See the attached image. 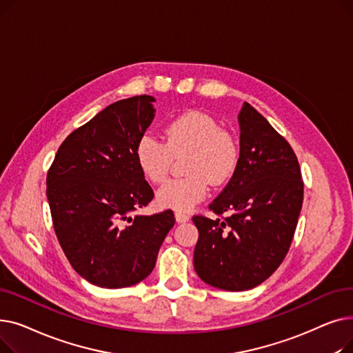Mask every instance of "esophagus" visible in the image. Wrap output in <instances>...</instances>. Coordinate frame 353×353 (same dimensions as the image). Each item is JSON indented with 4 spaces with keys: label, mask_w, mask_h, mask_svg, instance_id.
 <instances>
[{
    "label": "esophagus",
    "mask_w": 353,
    "mask_h": 353,
    "mask_svg": "<svg viewBox=\"0 0 353 353\" xmlns=\"http://www.w3.org/2000/svg\"><path fill=\"white\" fill-rule=\"evenodd\" d=\"M174 217H176V221H177V223H184V221H188V220H189V216H188V214L180 213V212H177V213L174 214Z\"/></svg>",
    "instance_id": "1"
}]
</instances>
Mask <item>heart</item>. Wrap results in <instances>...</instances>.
Masks as SVG:
<instances>
[{
	"label": "heart",
	"mask_w": 353,
	"mask_h": 353,
	"mask_svg": "<svg viewBox=\"0 0 353 353\" xmlns=\"http://www.w3.org/2000/svg\"><path fill=\"white\" fill-rule=\"evenodd\" d=\"M164 139L144 133L136 143L134 159L141 174L152 183H161L169 173L172 157L190 152L183 180H170L157 190V205L163 209L189 212L208 196L209 183H226L237 165V147L219 124L200 111H189L173 119L164 128Z\"/></svg>",
	"instance_id": "obj_1"
}]
</instances>
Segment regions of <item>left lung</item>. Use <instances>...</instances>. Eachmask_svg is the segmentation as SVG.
I'll return each instance as SVG.
<instances>
[{"label":"left lung","instance_id":"8db88e82","mask_svg":"<svg viewBox=\"0 0 353 353\" xmlns=\"http://www.w3.org/2000/svg\"><path fill=\"white\" fill-rule=\"evenodd\" d=\"M237 120V165L209 206L228 217H193L199 230L194 270L203 282L230 292L259 286L281 266L303 203L301 167L290 144L249 103Z\"/></svg>","mask_w":353,"mask_h":353}]
</instances>
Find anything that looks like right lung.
<instances>
[{
  "instance_id": "obj_1",
  "label": "right lung",
  "mask_w": 353,
  "mask_h": 353,
  "mask_svg": "<svg viewBox=\"0 0 353 353\" xmlns=\"http://www.w3.org/2000/svg\"><path fill=\"white\" fill-rule=\"evenodd\" d=\"M152 96L107 105L63 141L47 174L55 234L72 269L92 285L120 289L152 273L174 214L130 213L153 190L139 170L134 148L156 116Z\"/></svg>"
}]
</instances>
